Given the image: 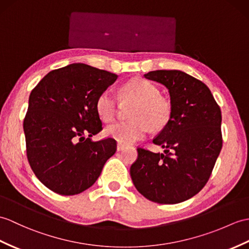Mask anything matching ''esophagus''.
I'll return each mask as SVG.
<instances>
[{"label": "esophagus", "instance_id": "esophagus-1", "mask_svg": "<svg viewBox=\"0 0 249 249\" xmlns=\"http://www.w3.org/2000/svg\"><path fill=\"white\" fill-rule=\"evenodd\" d=\"M124 144H122V143H118V145H117V148H118V151H121V149H123L124 148Z\"/></svg>", "mask_w": 249, "mask_h": 249}]
</instances>
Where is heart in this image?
<instances>
[{"mask_svg": "<svg viewBox=\"0 0 249 249\" xmlns=\"http://www.w3.org/2000/svg\"><path fill=\"white\" fill-rule=\"evenodd\" d=\"M121 98L126 104L135 103L129 117L131 120L117 122L106 128V135L120 143L130 144L145 137L151 126L156 130L164 128L172 118L171 103L160 95L159 89L145 79H132L121 89ZM95 108L104 122H111L119 109L118 98L111 92L98 95Z\"/></svg>", "mask_w": 249, "mask_h": 249, "instance_id": "obj_1", "label": "heart"}]
</instances>
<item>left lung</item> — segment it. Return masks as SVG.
Listing matches in <instances>:
<instances>
[{"instance_id":"obj_1","label":"left lung","mask_w":249,"mask_h":249,"mask_svg":"<svg viewBox=\"0 0 249 249\" xmlns=\"http://www.w3.org/2000/svg\"><path fill=\"white\" fill-rule=\"evenodd\" d=\"M144 77L169 89L172 118L153 140L164 154L138 147L130 176L144 197L178 204L193 197L209 180L223 146L221 108L203 82L184 72L158 70Z\"/></svg>"}]
</instances>
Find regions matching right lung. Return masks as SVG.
<instances>
[{
    "label": "right lung",
    "instance_id": "1",
    "mask_svg": "<svg viewBox=\"0 0 249 249\" xmlns=\"http://www.w3.org/2000/svg\"><path fill=\"white\" fill-rule=\"evenodd\" d=\"M117 78L72 63L51 71L32 90L23 122L26 156L35 175L53 192L75 195L89 189L117 151L113 138L90 139L103 129L97 97Z\"/></svg>",
    "mask_w": 249,
    "mask_h": 249
}]
</instances>
